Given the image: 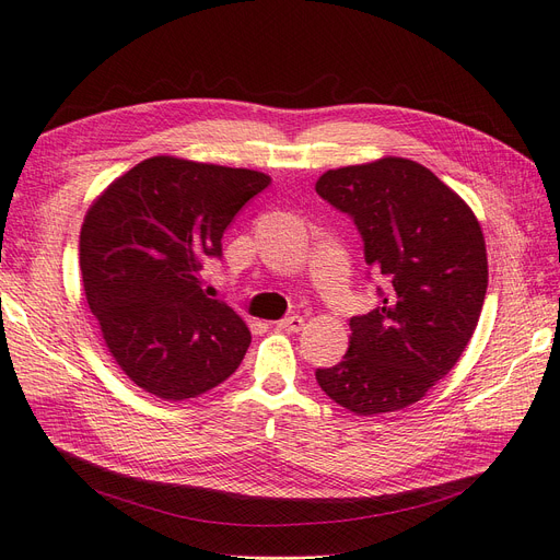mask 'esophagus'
Segmentation results:
<instances>
[{
	"mask_svg": "<svg viewBox=\"0 0 560 560\" xmlns=\"http://www.w3.org/2000/svg\"><path fill=\"white\" fill-rule=\"evenodd\" d=\"M277 327H279V329H285V332H302L304 318H302V316H288V318L279 320Z\"/></svg>",
	"mask_w": 560,
	"mask_h": 560,
	"instance_id": "esophagus-1",
	"label": "esophagus"
}]
</instances>
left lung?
I'll list each match as a JSON object with an SVG mask.
<instances>
[{
    "label": "left lung",
    "instance_id": "left-lung-1",
    "mask_svg": "<svg viewBox=\"0 0 560 560\" xmlns=\"http://www.w3.org/2000/svg\"><path fill=\"white\" fill-rule=\"evenodd\" d=\"M316 194L358 225L381 304L350 318V348L318 369L325 395L355 416L420 401L457 364L487 293V248L470 207L424 165L385 156L327 171Z\"/></svg>",
    "mask_w": 560,
    "mask_h": 560
}]
</instances>
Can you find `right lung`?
<instances>
[{
  "instance_id": "add662e5",
  "label": "right lung",
  "mask_w": 560,
  "mask_h": 560,
  "mask_svg": "<svg viewBox=\"0 0 560 560\" xmlns=\"http://www.w3.org/2000/svg\"><path fill=\"white\" fill-rule=\"evenodd\" d=\"M272 182L265 173L175 156L144 159L90 207L80 231L85 298L110 355L138 387L184 401L235 374L252 332L198 272Z\"/></svg>"
}]
</instances>
